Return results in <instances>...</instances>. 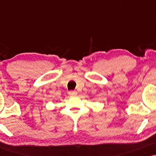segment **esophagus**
<instances>
[{
	"instance_id": "obj_1",
	"label": "esophagus",
	"mask_w": 156,
	"mask_h": 156,
	"mask_svg": "<svg viewBox=\"0 0 156 156\" xmlns=\"http://www.w3.org/2000/svg\"><path fill=\"white\" fill-rule=\"evenodd\" d=\"M69 94L71 95V96H74V95L77 94V92H76V91H69Z\"/></svg>"
}]
</instances>
